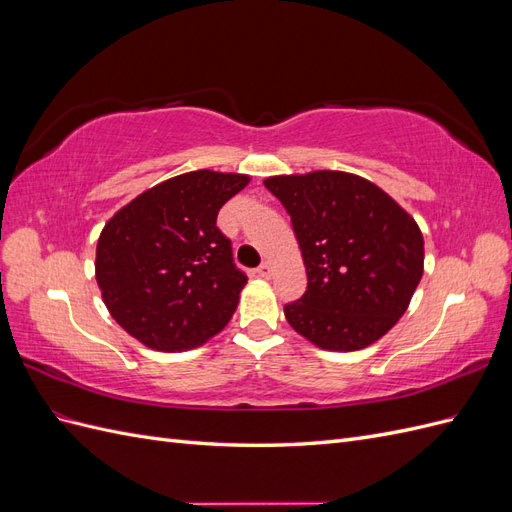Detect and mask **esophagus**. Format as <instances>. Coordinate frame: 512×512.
I'll return each mask as SVG.
<instances>
[{"label": "esophagus", "instance_id": "obj_1", "mask_svg": "<svg viewBox=\"0 0 512 512\" xmlns=\"http://www.w3.org/2000/svg\"><path fill=\"white\" fill-rule=\"evenodd\" d=\"M256 273H258V277H265V280H269L271 273H273L271 262H262V265L256 269Z\"/></svg>", "mask_w": 512, "mask_h": 512}]
</instances>
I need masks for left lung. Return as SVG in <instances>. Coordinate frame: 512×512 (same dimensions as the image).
I'll use <instances>...</instances> for the list:
<instances>
[{
    "label": "left lung",
    "mask_w": 512,
    "mask_h": 512,
    "mask_svg": "<svg viewBox=\"0 0 512 512\" xmlns=\"http://www.w3.org/2000/svg\"><path fill=\"white\" fill-rule=\"evenodd\" d=\"M297 235L307 290L290 327L324 350H361L404 316L423 277V235L371 181L316 170L265 179Z\"/></svg>",
    "instance_id": "left-lung-1"
}]
</instances>
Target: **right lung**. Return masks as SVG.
I'll use <instances>...</instances> for the list:
<instances>
[{
    "label": "right lung",
    "instance_id": "add662e5",
    "mask_svg": "<svg viewBox=\"0 0 512 512\" xmlns=\"http://www.w3.org/2000/svg\"><path fill=\"white\" fill-rule=\"evenodd\" d=\"M250 177L194 170L136 196L106 222L96 280L108 312L138 342L188 350L232 318L247 275L232 260L218 213Z\"/></svg>",
    "mask_w": 512,
    "mask_h": 512
}]
</instances>
